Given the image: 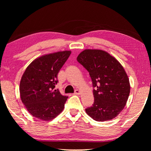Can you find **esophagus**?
<instances>
[{"label": "esophagus", "instance_id": "esophagus-1", "mask_svg": "<svg viewBox=\"0 0 151 151\" xmlns=\"http://www.w3.org/2000/svg\"><path fill=\"white\" fill-rule=\"evenodd\" d=\"M74 94H75V95H79V94H81V91H80L78 89H76V90L75 91V93H74Z\"/></svg>", "mask_w": 151, "mask_h": 151}]
</instances>
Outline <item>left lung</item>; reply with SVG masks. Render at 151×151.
<instances>
[{
  "mask_svg": "<svg viewBox=\"0 0 151 151\" xmlns=\"http://www.w3.org/2000/svg\"><path fill=\"white\" fill-rule=\"evenodd\" d=\"M78 62L87 69L94 88V103L86 109L97 121L113 119L127 104L130 94L129 78L121 64L104 50L86 49Z\"/></svg>",
  "mask_w": 151,
  "mask_h": 151,
  "instance_id": "8db88e82",
  "label": "left lung"
}]
</instances>
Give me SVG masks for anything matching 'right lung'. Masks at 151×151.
<instances>
[{"label": "right lung", "mask_w": 151, "mask_h": 151, "mask_svg": "<svg viewBox=\"0 0 151 151\" xmlns=\"http://www.w3.org/2000/svg\"><path fill=\"white\" fill-rule=\"evenodd\" d=\"M70 50L45 54L35 59L25 70L20 82L22 102L34 117L50 121L64 108L68 97L54 89L58 74L68 59Z\"/></svg>", "instance_id": "obj_1"}]
</instances>
